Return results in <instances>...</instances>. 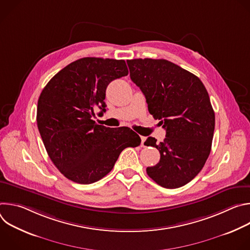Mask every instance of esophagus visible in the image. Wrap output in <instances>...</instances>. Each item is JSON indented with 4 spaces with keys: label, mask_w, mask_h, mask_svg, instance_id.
<instances>
[{
    "label": "esophagus",
    "mask_w": 250,
    "mask_h": 250,
    "mask_svg": "<svg viewBox=\"0 0 250 250\" xmlns=\"http://www.w3.org/2000/svg\"><path fill=\"white\" fill-rule=\"evenodd\" d=\"M146 137H145V136H141V146L142 147H145L146 146H145V142H146Z\"/></svg>",
    "instance_id": "esophagus-1"
}]
</instances>
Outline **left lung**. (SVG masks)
Returning a JSON list of instances; mask_svg holds the SVG:
<instances>
[{
    "label": "left lung",
    "instance_id": "left-lung-1",
    "mask_svg": "<svg viewBox=\"0 0 250 250\" xmlns=\"http://www.w3.org/2000/svg\"><path fill=\"white\" fill-rule=\"evenodd\" d=\"M126 63L131 81L146 96L149 113L166 130L160 144L151 136L145 142L160 152L159 162L146 172L164 188L182 187L199 174L210 152L215 112L207 89L196 75L165 59Z\"/></svg>",
    "mask_w": 250,
    "mask_h": 250
}]
</instances>
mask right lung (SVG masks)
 Instances as JSON below:
<instances>
[{
  "label": "right lung",
  "mask_w": 250,
  "mask_h": 250,
  "mask_svg": "<svg viewBox=\"0 0 250 250\" xmlns=\"http://www.w3.org/2000/svg\"><path fill=\"white\" fill-rule=\"evenodd\" d=\"M125 60L84 57L54 75L42 90L37 122L53 164L69 180L91 184L108 174L121 152L138 146L132 129L105 127L92 120L105 112V89L126 76Z\"/></svg>",
  "instance_id": "right-lung-1"
}]
</instances>
